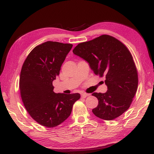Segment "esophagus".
Listing matches in <instances>:
<instances>
[{"label": "esophagus", "mask_w": 154, "mask_h": 154, "mask_svg": "<svg viewBox=\"0 0 154 154\" xmlns=\"http://www.w3.org/2000/svg\"><path fill=\"white\" fill-rule=\"evenodd\" d=\"M88 96H89V94H87V93H85V92H83V93H81V97L82 98H86V97H87Z\"/></svg>", "instance_id": "esophagus-1"}]
</instances>
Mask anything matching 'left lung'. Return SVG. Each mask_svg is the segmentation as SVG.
<instances>
[{
    "instance_id": "left-lung-1",
    "label": "left lung",
    "mask_w": 154,
    "mask_h": 154,
    "mask_svg": "<svg viewBox=\"0 0 154 154\" xmlns=\"http://www.w3.org/2000/svg\"><path fill=\"white\" fill-rule=\"evenodd\" d=\"M73 52L87 61L96 75L105 77L108 91L92 94L98 100L92 113L107 121L122 115L133 102L138 83V71L127 46L115 37L102 35L78 44Z\"/></svg>"
}]
</instances>
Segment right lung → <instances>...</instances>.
<instances>
[{
  "label": "right lung",
  "instance_id": "obj_1",
  "mask_svg": "<svg viewBox=\"0 0 154 154\" xmlns=\"http://www.w3.org/2000/svg\"><path fill=\"white\" fill-rule=\"evenodd\" d=\"M73 45L47 41L32 50L21 67L20 88L27 112L41 125L52 128L67 119L79 93L66 94L53 91V81Z\"/></svg>",
  "mask_w": 154,
  "mask_h": 154
}]
</instances>
